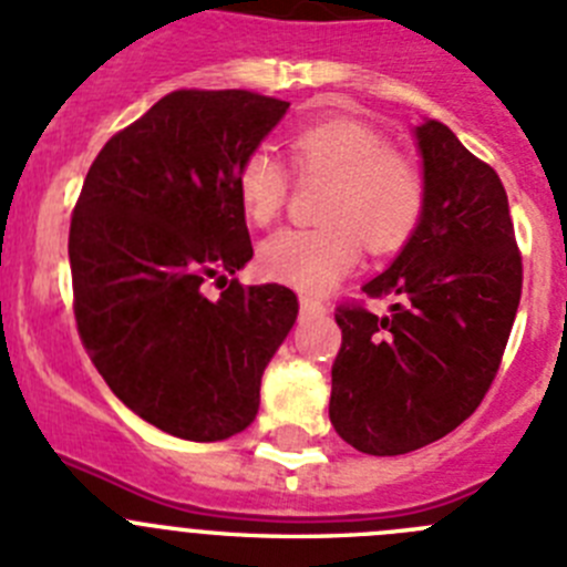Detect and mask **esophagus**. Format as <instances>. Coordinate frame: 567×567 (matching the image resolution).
<instances>
[{
  "label": "esophagus",
  "mask_w": 567,
  "mask_h": 567,
  "mask_svg": "<svg viewBox=\"0 0 567 567\" xmlns=\"http://www.w3.org/2000/svg\"><path fill=\"white\" fill-rule=\"evenodd\" d=\"M299 311H302V313H322V311H324V305L317 302V299L302 297V299H299Z\"/></svg>",
  "instance_id": "obj_1"
}]
</instances>
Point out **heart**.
<instances>
[{"label": "heart", "mask_w": 567, "mask_h": 567, "mask_svg": "<svg viewBox=\"0 0 567 567\" xmlns=\"http://www.w3.org/2000/svg\"><path fill=\"white\" fill-rule=\"evenodd\" d=\"M299 176H324L317 228H282L259 248L265 277L302 293H324L357 265L362 239L373 254H391L420 228L427 202L422 167L391 151L377 127L357 120L308 122L290 134ZM290 167L274 147L259 145L236 167V194L250 223L270 225L282 214Z\"/></svg>", "instance_id": "b5f03b06"}]
</instances>
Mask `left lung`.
<instances>
[{
    "instance_id": "8db88e82",
    "label": "left lung",
    "mask_w": 567,
    "mask_h": 567,
    "mask_svg": "<svg viewBox=\"0 0 567 567\" xmlns=\"http://www.w3.org/2000/svg\"><path fill=\"white\" fill-rule=\"evenodd\" d=\"M427 202L391 268L362 285L391 313L339 305L331 425L371 456L442 440L485 400L522 297L508 194L447 125L416 131Z\"/></svg>"
}]
</instances>
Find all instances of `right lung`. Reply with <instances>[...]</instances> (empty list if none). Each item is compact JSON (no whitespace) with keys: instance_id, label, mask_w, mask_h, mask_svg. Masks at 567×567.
<instances>
[{"instance_id":"obj_1","label":"right lung","mask_w":567,"mask_h":567,"mask_svg":"<svg viewBox=\"0 0 567 567\" xmlns=\"http://www.w3.org/2000/svg\"><path fill=\"white\" fill-rule=\"evenodd\" d=\"M290 102L174 91L105 142L71 216L82 344L116 396L159 431L228 440L259 411L270 357L297 322L285 285H239L250 248L236 167ZM208 278L229 288L204 297Z\"/></svg>"}]
</instances>
